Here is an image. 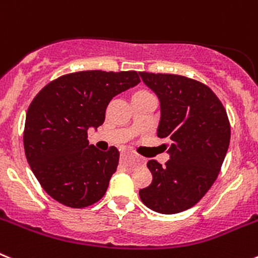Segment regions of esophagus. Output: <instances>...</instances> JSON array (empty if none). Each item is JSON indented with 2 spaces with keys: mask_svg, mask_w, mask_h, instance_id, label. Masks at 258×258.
I'll list each match as a JSON object with an SVG mask.
<instances>
[{
  "mask_svg": "<svg viewBox=\"0 0 258 258\" xmlns=\"http://www.w3.org/2000/svg\"><path fill=\"white\" fill-rule=\"evenodd\" d=\"M126 156H129V154H126V152H125V154H121V157H126ZM132 156H133V155H132ZM133 157H134V161H136V163H138V161H140V159H138L137 156H133Z\"/></svg>",
  "mask_w": 258,
  "mask_h": 258,
  "instance_id": "esophagus-1",
  "label": "esophagus"
}]
</instances>
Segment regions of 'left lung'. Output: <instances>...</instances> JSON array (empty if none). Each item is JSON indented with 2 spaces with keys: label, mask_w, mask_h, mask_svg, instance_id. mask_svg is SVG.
Instances as JSON below:
<instances>
[{
  "label": "left lung",
  "mask_w": 258,
  "mask_h": 258,
  "mask_svg": "<svg viewBox=\"0 0 258 258\" xmlns=\"http://www.w3.org/2000/svg\"><path fill=\"white\" fill-rule=\"evenodd\" d=\"M160 102L157 137L166 138L169 160H150V186L140 190L146 207L163 214L191 208L211 188L230 143L225 107L211 89L179 75L140 72Z\"/></svg>",
  "instance_id": "8db88e82"
}]
</instances>
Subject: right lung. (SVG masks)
<instances>
[{
  "instance_id": "obj_1",
  "label": "right lung",
  "mask_w": 258,
  "mask_h": 258,
  "mask_svg": "<svg viewBox=\"0 0 258 258\" xmlns=\"http://www.w3.org/2000/svg\"><path fill=\"white\" fill-rule=\"evenodd\" d=\"M140 83L136 71H83L54 80L36 95L23 142L32 172L52 199L84 208L103 198L120 154L89 145L88 129L103 124L113 97Z\"/></svg>"
}]
</instances>
